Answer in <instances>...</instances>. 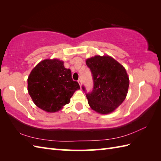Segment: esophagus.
Instances as JSON below:
<instances>
[{
    "label": "esophagus",
    "mask_w": 161,
    "mask_h": 161,
    "mask_svg": "<svg viewBox=\"0 0 161 161\" xmlns=\"http://www.w3.org/2000/svg\"><path fill=\"white\" fill-rule=\"evenodd\" d=\"M78 83H79V84H80V86H81V80H80V79L78 80Z\"/></svg>",
    "instance_id": "esophagus-1"
}]
</instances>
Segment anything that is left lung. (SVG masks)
Here are the masks:
<instances>
[{
    "label": "left lung",
    "mask_w": 161,
    "mask_h": 161,
    "mask_svg": "<svg viewBox=\"0 0 161 161\" xmlns=\"http://www.w3.org/2000/svg\"><path fill=\"white\" fill-rule=\"evenodd\" d=\"M93 75V88L86 93L88 104L102 114L114 111L120 105L127 94L129 80L125 68L109 56H95L86 61Z\"/></svg>",
    "instance_id": "left-lung-1"
}]
</instances>
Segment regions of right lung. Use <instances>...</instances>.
Returning a JSON list of instances; mask_svg holds the SVG:
<instances>
[{
	"label": "right lung",
	"mask_w": 161,
	"mask_h": 161,
	"mask_svg": "<svg viewBox=\"0 0 161 161\" xmlns=\"http://www.w3.org/2000/svg\"><path fill=\"white\" fill-rule=\"evenodd\" d=\"M80 85L72 79L71 70L59 59L41 61L30 73L28 89L37 107L47 112L59 111L68 104Z\"/></svg>",
	"instance_id": "obj_1"
}]
</instances>
